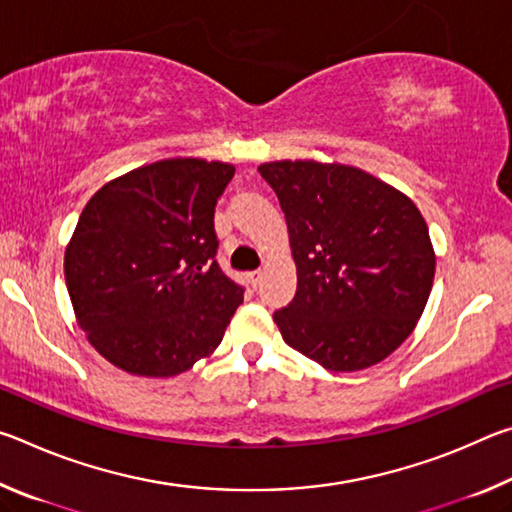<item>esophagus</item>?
Instances as JSON below:
<instances>
[{
	"instance_id": "esophagus-1",
	"label": "esophagus",
	"mask_w": 512,
	"mask_h": 512,
	"mask_svg": "<svg viewBox=\"0 0 512 512\" xmlns=\"http://www.w3.org/2000/svg\"><path fill=\"white\" fill-rule=\"evenodd\" d=\"M262 277H264V271H253V273H248V282L257 289L259 282H262Z\"/></svg>"
}]
</instances>
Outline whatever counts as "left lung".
<instances>
[{"instance_id": "obj_1", "label": "left lung", "mask_w": 512, "mask_h": 512, "mask_svg": "<svg viewBox=\"0 0 512 512\" xmlns=\"http://www.w3.org/2000/svg\"><path fill=\"white\" fill-rule=\"evenodd\" d=\"M257 171L287 216L298 289L273 320L287 345L332 372L384 361L427 307L436 253L409 196L339 162L277 160Z\"/></svg>"}]
</instances>
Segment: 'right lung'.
Here are the masks:
<instances>
[{
  "instance_id": "right-lung-1",
  "label": "right lung",
  "mask_w": 512,
  "mask_h": 512,
  "mask_svg": "<svg viewBox=\"0 0 512 512\" xmlns=\"http://www.w3.org/2000/svg\"><path fill=\"white\" fill-rule=\"evenodd\" d=\"M228 162L167 158L103 185L65 250L76 323L137 377H173L219 348L244 289L216 264Z\"/></svg>"
}]
</instances>
